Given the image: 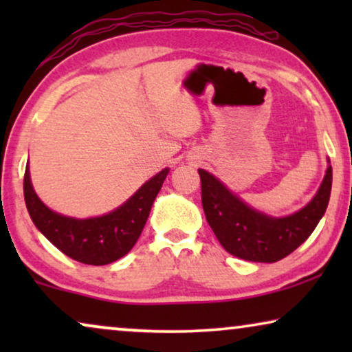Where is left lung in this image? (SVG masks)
<instances>
[{
	"instance_id": "1",
	"label": "left lung",
	"mask_w": 352,
	"mask_h": 352,
	"mask_svg": "<svg viewBox=\"0 0 352 352\" xmlns=\"http://www.w3.org/2000/svg\"><path fill=\"white\" fill-rule=\"evenodd\" d=\"M201 205L226 252L254 263H276L300 247L324 216L331 192V165L309 204L285 218H272L243 204L219 179L199 170Z\"/></svg>"
}]
</instances>
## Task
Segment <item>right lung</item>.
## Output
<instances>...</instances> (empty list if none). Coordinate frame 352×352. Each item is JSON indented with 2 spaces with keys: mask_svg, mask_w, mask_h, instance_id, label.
<instances>
[{
  "mask_svg": "<svg viewBox=\"0 0 352 352\" xmlns=\"http://www.w3.org/2000/svg\"><path fill=\"white\" fill-rule=\"evenodd\" d=\"M168 173V168L162 170L122 206L99 218L75 219L47 208L33 190L28 165L23 197L33 224L54 247L75 261L104 266L123 258L138 242Z\"/></svg>",
  "mask_w": 352,
  "mask_h": 352,
  "instance_id": "1",
  "label": "right lung"
}]
</instances>
